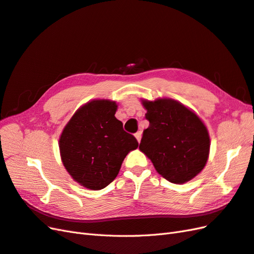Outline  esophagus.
I'll return each mask as SVG.
<instances>
[{
  "instance_id": "esophagus-1",
  "label": "esophagus",
  "mask_w": 254,
  "mask_h": 254,
  "mask_svg": "<svg viewBox=\"0 0 254 254\" xmlns=\"http://www.w3.org/2000/svg\"><path fill=\"white\" fill-rule=\"evenodd\" d=\"M135 137H136L137 141L140 142V139H141V132H137V133L135 134Z\"/></svg>"
}]
</instances>
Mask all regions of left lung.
<instances>
[{
	"instance_id": "obj_1",
	"label": "left lung",
	"mask_w": 254,
	"mask_h": 254,
	"mask_svg": "<svg viewBox=\"0 0 254 254\" xmlns=\"http://www.w3.org/2000/svg\"><path fill=\"white\" fill-rule=\"evenodd\" d=\"M149 127L143 131L139 150L167 181L184 184L203 170L211 139L205 125L190 108L177 100H141Z\"/></svg>"
}]
</instances>
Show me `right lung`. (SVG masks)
<instances>
[{
	"instance_id": "1",
	"label": "right lung",
	"mask_w": 254,
	"mask_h": 254,
	"mask_svg": "<svg viewBox=\"0 0 254 254\" xmlns=\"http://www.w3.org/2000/svg\"><path fill=\"white\" fill-rule=\"evenodd\" d=\"M117 107L112 100L89 101L72 116L60 137L64 168L75 182L91 190L112 183L128 152L138 147L115 117Z\"/></svg>"
}]
</instances>
